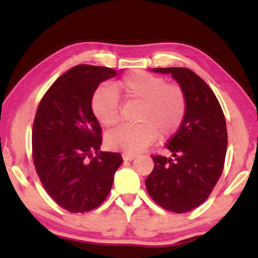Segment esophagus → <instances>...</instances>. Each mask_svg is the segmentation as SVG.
<instances>
[{
    "label": "esophagus",
    "instance_id": "1",
    "mask_svg": "<svg viewBox=\"0 0 258 258\" xmlns=\"http://www.w3.org/2000/svg\"><path fill=\"white\" fill-rule=\"evenodd\" d=\"M122 159L125 160V161H132V160L136 159V155L135 154L125 153V154H122Z\"/></svg>",
    "mask_w": 258,
    "mask_h": 258
}]
</instances>
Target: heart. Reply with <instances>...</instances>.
<instances>
[{"label":"heart","mask_w":258,"mask_h":258,"mask_svg":"<svg viewBox=\"0 0 258 258\" xmlns=\"http://www.w3.org/2000/svg\"><path fill=\"white\" fill-rule=\"evenodd\" d=\"M116 89L127 100L139 102L137 123L121 125L105 135L110 149L137 153L159 136L167 139L179 130L186 112V97L180 86L146 72H135L115 84L102 85L91 99L92 112L102 125L111 127L120 120V99Z\"/></svg>","instance_id":"1"}]
</instances>
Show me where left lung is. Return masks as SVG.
<instances>
[{
	"mask_svg": "<svg viewBox=\"0 0 258 258\" xmlns=\"http://www.w3.org/2000/svg\"><path fill=\"white\" fill-rule=\"evenodd\" d=\"M171 74L184 91L183 123L166 148L171 156H152L154 170L147 177L150 198L168 211L183 214L200 206L220 179L226 159L228 135L223 111L211 88L185 68H158Z\"/></svg>",
	"mask_w": 258,
	"mask_h": 258,
	"instance_id": "obj_1",
	"label": "left lung"
}]
</instances>
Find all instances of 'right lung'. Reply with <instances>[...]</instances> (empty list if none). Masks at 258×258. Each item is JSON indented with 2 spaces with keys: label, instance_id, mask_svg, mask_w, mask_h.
<instances>
[{
  "label": "right lung",
  "instance_id": "add662e5",
  "mask_svg": "<svg viewBox=\"0 0 258 258\" xmlns=\"http://www.w3.org/2000/svg\"><path fill=\"white\" fill-rule=\"evenodd\" d=\"M114 69L76 65L55 80L38 104L32 159L43 188L59 206L78 214L98 207L122 164L119 153L100 152L102 127L91 99Z\"/></svg>",
  "mask_w": 258,
  "mask_h": 258
}]
</instances>
